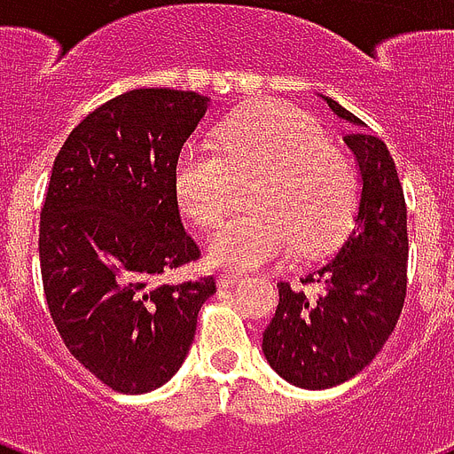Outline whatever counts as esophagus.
I'll return each instance as SVG.
<instances>
[{
    "instance_id": "esophagus-1",
    "label": "esophagus",
    "mask_w": 454,
    "mask_h": 454,
    "mask_svg": "<svg viewBox=\"0 0 454 454\" xmlns=\"http://www.w3.org/2000/svg\"><path fill=\"white\" fill-rule=\"evenodd\" d=\"M219 287H223V290H228V287H235V285L242 283V276L240 273H226V276H219Z\"/></svg>"
}]
</instances>
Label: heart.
Segmentation results:
<instances>
[{
	"instance_id": "b5f03b06",
	"label": "heart",
	"mask_w": 454,
	"mask_h": 454,
	"mask_svg": "<svg viewBox=\"0 0 454 454\" xmlns=\"http://www.w3.org/2000/svg\"><path fill=\"white\" fill-rule=\"evenodd\" d=\"M216 145L188 141L171 169L178 209L200 226L223 216L231 176L259 171L249 205L207 242L212 266L252 270L297 247L313 256L346 233L356 209V174L323 131L290 103H256L228 117Z\"/></svg>"
}]
</instances>
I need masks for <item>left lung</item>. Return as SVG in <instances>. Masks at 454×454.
<instances>
[{"label": "left lung", "instance_id": "left-lung-1", "mask_svg": "<svg viewBox=\"0 0 454 454\" xmlns=\"http://www.w3.org/2000/svg\"><path fill=\"white\" fill-rule=\"evenodd\" d=\"M323 101L353 131L344 144L356 157L360 195L356 226L337 254L301 278L320 294L278 285L280 301L263 332L262 351L285 381L332 388L372 363L401 316L408 290V209L394 157L365 122L330 96Z\"/></svg>", "mask_w": 454, "mask_h": 454}]
</instances>
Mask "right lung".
<instances>
[{
	"instance_id": "1",
	"label": "right lung",
	"mask_w": 454,
	"mask_h": 454,
	"mask_svg": "<svg viewBox=\"0 0 454 454\" xmlns=\"http://www.w3.org/2000/svg\"><path fill=\"white\" fill-rule=\"evenodd\" d=\"M209 98L134 89L82 120L53 160L39 221L49 313L67 351L120 394H148L191 351L214 278L160 285L200 256L171 169Z\"/></svg>"
}]
</instances>
